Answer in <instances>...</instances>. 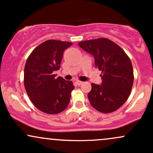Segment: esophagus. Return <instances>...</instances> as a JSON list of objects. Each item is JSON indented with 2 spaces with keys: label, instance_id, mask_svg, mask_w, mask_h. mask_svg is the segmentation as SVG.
Instances as JSON below:
<instances>
[{
  "label": "esophagus",
  "instance_id": "34e87169",
  "mask_svg": "<svg viewBox=\"0 0 153 153\" xmlns=\"http://www.w3.org/2000/svg\"><path fill=\"white\" fill-rule=\"evenodd\" d=\"M82 83H83V82L79 81V80H77V81L76 82V84L78 85V86H80V85H81Z\"/></svg>",
  "mask_w": 153,
  "mask_h": 153
}]
</instances>
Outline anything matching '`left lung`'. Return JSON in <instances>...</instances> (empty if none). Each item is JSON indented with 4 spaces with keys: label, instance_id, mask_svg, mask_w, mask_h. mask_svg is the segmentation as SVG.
I'll return each instance as SVG.
<instances>
[{
    "label": "left lung",
    "instance_id": "8db88e82",
    "mask_svg": "<svg viewBox=\"0 0 153 153\" xmlns=\"http://www.w3.org/2000/svg\"><path fill=\"white\" fill-rule=\"evenodd\" d=\"M78 45L94 56L95 65L102 74L101 85L91 84L88 93L90 104L100 112L116 111L127 101L134 84L129 57L119 45L106 38L83 41Z\"/></svg>",
    "mask_w": 153,
    "mask_h": 153
}]
</instances>
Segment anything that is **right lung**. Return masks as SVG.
I'll return each instance as SVG.
<instances>
[{"label": "right lung", "instance_id": "add662e5", "mask_svg": "<svg viewBox=\"0 0 153 153\" xmlns=\"http://www.w3.org/2000/svg\"><path fill=\"white\" fill-rule=\"evenodd\" d=\"M71 42L47 40L39 44L30 54L24 70V85L31 102L40 111L56 114L69 103L72 81L55 78L53 72L60 69L65 50Z\"/></svg>", "mask_w": 153, "mask_h": 153}]
</instances>
